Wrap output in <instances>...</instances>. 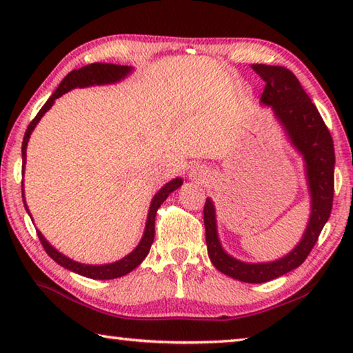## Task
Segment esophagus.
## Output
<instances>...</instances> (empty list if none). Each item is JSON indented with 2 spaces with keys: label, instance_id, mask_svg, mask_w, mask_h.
I'll return each mask as SVG.
<instances>
[{
  "label": "esophagus",
  "instance_id": "esophagus-1",
  "mask_svg": "<svg viewBox=\"0 0 353 353\" xmlns=\"http://www.w3.org/2000/svg\"><path fill=\"white\" fill-rule=\"evenodd\" d=\"M204 176V170H202V166H196V168H193V171H191V177H202Z\"/></svg>",
  "mask_w": 353,
  "mask_h": 353
}]
</instances>
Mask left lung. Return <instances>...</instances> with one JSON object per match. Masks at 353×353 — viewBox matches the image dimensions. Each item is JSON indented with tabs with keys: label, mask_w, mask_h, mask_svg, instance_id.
Segmentation results:
<instances>
[{
	"label": "left lung",
	"mask_w": 353,
	"mask_h": 353,
	"mask_svg": "<svg viewBox=\"0 0 353 353\" xmlns=\"http://www.w3.org/2000/svg\"><path fill=\"white\" fill-rule=\"evenodd\" d=\"M252 70L266 82L261 103L272 107L292 145L305 159L312 216L301 243L283 259L271 263H243L224 252L218 240L214 207L210 199L204 205V225L208 256L218 271L246 283H265L301 266L330 218L334 191V148L324 119L292 71L263 63L252 65Z\"/></svg>",
	"instance_id": "8db88e82"
}]
</instances>
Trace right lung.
<instances>
[{"label": "right lung", "mask_w": 353, "mask_h": 353, "mask_svg": "<svg viewBox=\"0 0 353 353\" xmlns=\"http://www.w3.org/2000/svg\"><path fill=\"white\" fill-rule=\"evenodd\" d=\"M129 71H130V67H126V65H115V63H92V65H87V67H82L79 70L70 71V73L63 77V81L61 82V85L57 87V90L51 94V98L46 101L45 105L41 107L37 115H35V118L32 119L31 123H29V126H28L26 132H25V137H23V145H21L23 170H25V163H26V146H28L29 135H31L34 128L37 126L40 118L45 115V112L50 110V107L54 104V99H57L59 97H62L63 93L70 92L71 88H74V87L101 85V83L117 82L119 79H123L124 76H128ZM182 183H183L182 179L177 177V179H174V181L166 183L165 187L154 196V199L151 202V207H149L145 235H143L139 246H137L128 256H124V259H121L119 261L110 263V265H101V266L82 265V263L70 260L65 255H62L61 252H57V250L52 248L51 244L45 240L43 235H41L40 232L37 230L39 240L41 243V246H43V249L46 250V254L50 255L52 260L59 263L61 266L67 268V270H70V271H73L76 274H81V276H83V277L94 279V280H110V279L123 277V276H126V274H129L132 270H135V268L146 259V255L149 254V249H151V244L154 241L155 214H157L159 207L163 204V201L168 198V194L181 187ZM21 196H23V202H25L23 183H21ZM25 208L28 210L26 204H25Z\"/></svg>", "instance_id": "obj_1"}]
</instances>
